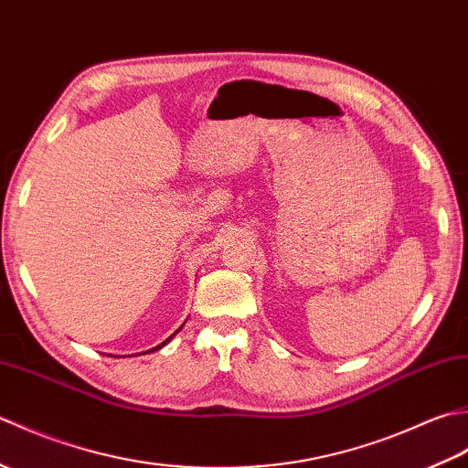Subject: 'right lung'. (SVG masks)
Segmentation results:
<instances>
[{"mask_svg": "<svg viewBox=\"0 0 468 468\" xmlns=\"http://www.w3.org/2000/svg\"><path fill=\"white\" fill-rule=\"evenodd\" d=\"M181 327H183V325H181ZM181 327H178V330H181ZM178 330H176V332H178ZM176 332H175V334H173V335H176ZM173 335H171V337H166V340H165V342H163V344H158V346H156V347H153V350H148V352H156V350H161V347H163V346H165V344H168V342H171V340H173Z\"/></svg>", "mask_w": 468, "mask_h": 468, "instance_id": "right-lung-1", "label": "right lung"}]
</instances>
